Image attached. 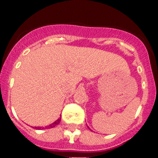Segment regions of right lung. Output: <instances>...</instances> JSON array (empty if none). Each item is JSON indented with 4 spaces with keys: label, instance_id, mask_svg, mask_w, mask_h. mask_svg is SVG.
I'll list each match as a JSON object with an SVG mask.
<instances>
[{
    "label": "right lung",
    "instance_id": "add662e5",
    "mask_svg": "<svg viewBox=\"0 0 158 158\" xmlns=\"http://www.w3.org/2000/svg\"><path fill=\"white\" fill-rule=\"evenodd\" d=\"M60 119H58L57 120H56L54 123H52V124H51L50 125H48V126H45V128L44 127H35V129H37V130H43V129H50V128H53L55 127L56 125H59V123L60 122Z\"/></svg>",
    "mask_w": 158,
    "mask_h": 158
}]
</instances>
